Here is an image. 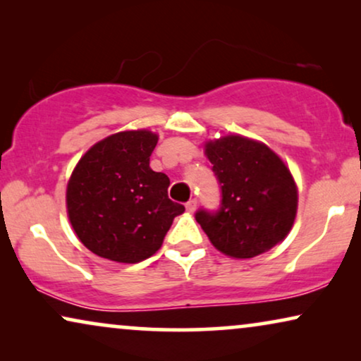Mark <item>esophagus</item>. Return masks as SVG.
<instances>
[{"instance_id": "esophagus-1", "label": "esophagus", "mask_w": 361, "mask_h": 361, "mask_svg": "<svg viewBox=\"0 0 361 361\" xmlns=\"http://www.w3.org/2000/svg\"><path fill=\"white\" fill-rule=\"evenodd\" d=\"M185 209H187V212H189V214H192V212L197 209V199H190L189 202H187Z\"/></svg>"}]
</instances>
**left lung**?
Here are the masks:
<instances>
[{"label":"left lung","instance_id":"8db88e82","mask_svg":"<svg viewBox=\"0 0 361 361\" xmlns=\"http://www.w3.org/2000/svg\"><path fill=\"white\" fill-rule=\"evenodd\" d=\"M205 154L220 184V207L195 220L212 245L231 258H255L286 238L298 210V189L283 161L258 141L225 136Z\"/></svg>","mask_w":361,"mask_h":361}]
</instances>
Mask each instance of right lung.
<instances>
[{"label":"right lung","instance_id":"add662e5","mask_svg":"<svg viewBox=\"0 0 361 361\" xmlns=\"http://www.w3.org/2000/svg\"><path fill=\"white\" fill-rule=\"evenodd\" d=\"M157 136L123 131L97 142L78 161L67 185L68 219L92 253L140 263L161 248L184 205L167 195L171 180L149 167Z\"/></svg>","mask_w":361,"mask_h":361}]
</instances>
